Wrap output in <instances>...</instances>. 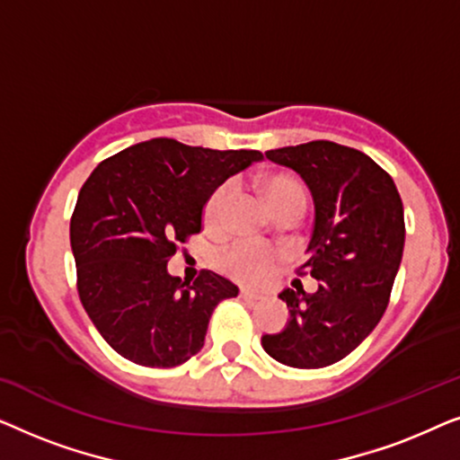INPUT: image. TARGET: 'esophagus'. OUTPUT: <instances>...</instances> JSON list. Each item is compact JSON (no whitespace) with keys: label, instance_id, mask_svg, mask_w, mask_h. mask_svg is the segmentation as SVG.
Listing matches in <instances>:
<instances>
[{"label":"esophagus","instance_id":"34e87169","mask_svg":"<svg viewBox=\"0 0 460 460\" xmlns=\"http://www.w3.org/2000/svg\"><path fill=\"white\" fill-rule=\"evenodd\" d=\"M241 297H243L244 301H261V299H263L261 295L249 291V288H241Z\"/></svg>","mask_w":460,"mask_h":460}]
</instances>
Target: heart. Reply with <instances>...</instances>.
Segmentation results:
<instances>
[{
  "label": "heart",
  "mask_w": 460,
  "mask_h": 460,
  "mask_svg": "<svg viewBox=\"0 0 460 460\" xmlns=\"http://www.w3.org/2000/svg\"><path fill=\"white\" fill-rule=\"evenodd\" d=\"M263 194H266L268 205L272 207L274 213L282 211H299L305 209V192L297 180L288 178V175H272L261 184ZM234 197V184L226 181L217 186L207 199L205 205V226L209 230H222L226 222V213H228L230 200ZM280 249L270 247V244L238 241L230 247H226L217 257L219 268L232 279L243 282H261L274 272L276 263L282 261Z\"/></svg>",
  "instance_id": "heart-1"
}]
</instances>
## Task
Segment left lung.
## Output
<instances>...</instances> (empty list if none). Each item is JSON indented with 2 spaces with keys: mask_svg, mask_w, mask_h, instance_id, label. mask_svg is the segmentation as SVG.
Instances as JSON below:
<instances>
[{
  "mask_svg": "<svg viewBox=\"0 0 460 460\" xmlns=\"http://www.w3.org/2000/svg\"><path fill=\"white\" fill-rule=\"evenodd\" d=\"M266 156L312 192V255L297 274L316 279L318 291H282L291 320L261 345L287 367L324 368L354 351L385 312L404 251V207L392 175L356 148L314 140Z\"/></svg>",
  "mask_w": 460,
  "mask_h": 460,
  "instance_id": "left-lung-1",
  "label": "left lung"
}]
</instances>
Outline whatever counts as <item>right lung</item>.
<instances>
[{
  "label": "right lung",
  "mask_w": 460,
  "mask_h": 460,
  "mask_svg": "<svg viewBox=\"0 0 460 460\" xmlns=\"http://www.w3.org/2000/svg\"><path fill=\"white\" fill-rule=\"evenodd\" d=\"M260 159V150L155 137L104 159L85 180L71 217L77 291L117 354L172 368L203 348L213 310L238 287L211 270L190 285L169 276L167 261L203 228L211 192Z\"/></svg>",
  "instance_id": "obj_1"
}]
</instances>
